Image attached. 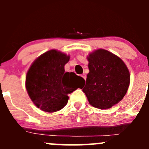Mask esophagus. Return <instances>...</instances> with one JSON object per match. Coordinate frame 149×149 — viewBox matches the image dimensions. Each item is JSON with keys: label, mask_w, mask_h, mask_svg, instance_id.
I'll list each match as a JSON object with an SVG mask.
<instances>
[{"label": "esophagus", "mask_w": 149, "mask_h": 149, "mask_svg": "<svg viewBox=\"0 0 149 149\" xmlns=\"http://www.w3.org/2000/svg\"><path fill=\"white\" fill-rule=\"evenodd\" d=\"M81 76L83 77V78H84L85 80H86V78H87V76H86V75L85 74V73H83V74H82V75H81Z\"/></svg>", "instance_id": "1"}]
</instances>
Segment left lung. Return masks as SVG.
Returning a JSON list of instances; mask_svg holds the SVG:
<instances>
[{"instance_id": "1", "label": "left lung", "mask_w": 149, "mask_h": 149, "mask_svg": "<svg viewBox=\"0 0 149 149\" xmlns=\"http://www.w3.org/2000/svg\"><path fill=\"white\" fill-rule=\"evenodd\" d=\"M88 60L90 72L83 92L92 107L109 109L125 95L130 82L129 70L120 58L104 49L90 53Z\"/></svg>"}]
</instances>
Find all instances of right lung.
<instances>
[{
	"mask_svg": "<svg viewBox=\"0 0 149 149\" xmlns=\"http://www.w3.org/2000/svg\"><path fill=\"white\" fill-rule=\"evenodd\" d=\"M69 55L56 49L41 54L33 61L26 76L29 96L38 108L52 113L63 109L69 100L68 95L81 88L85 82L73 72H65Z\"/></svg>",
	"mask_w": 149,
	"mask_h": 149,
	"instance_id": "1",
	"label": "right lung"
}]
</instances>
